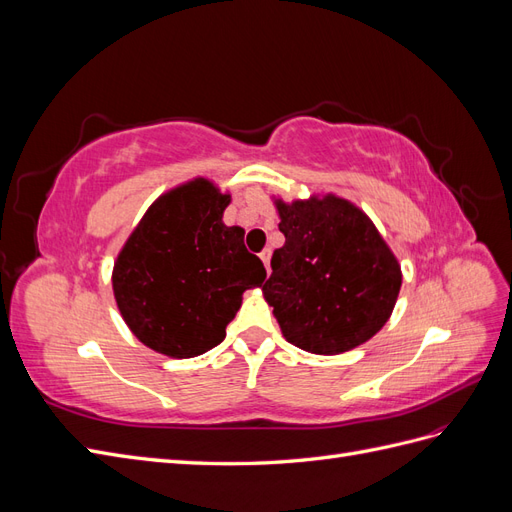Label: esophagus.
Instances as JSON below:
<instances>
[{
	"label": "esophagus",
	"mask_w": 512,
	"mask_h": 512,
	"mask_svg": "<svg viewBox=\"0 0 512 512\" xmlns=\"http://www.w3.org/2000/svg\"><path fill=\"white\" fill-rule=\"evenodd\" d=\"M260 260H262V265H265L267 273H271V250H269V247H267V250H262Z\"/></svg>",
	"instance_id": "34e87169"
}]
</instances>
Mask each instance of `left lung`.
<instances>
[{"label": "left lung", "mask_w": 512, "mask_h": 512, "mask_svg": "<svg viewBox=\"0 0 512 512\" xmlns=\"http://www.w3.org/2000/svg\"><path fill=\"white\" fill-rule=\"evenodd\" d=\"M286 243L262 286L286 342L312 354L365 344L391 318L401 267L369 215L337 194L273 196Z\"/></svg>", "instance_id": "1"}]
</instances>
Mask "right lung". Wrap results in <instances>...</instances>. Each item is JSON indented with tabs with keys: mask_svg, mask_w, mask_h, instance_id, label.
Returning a JSON list of instances; mask_svg holds the SVG:
<instances>
[{
	"mask_svg": "<svg viewBox=\"0 0 512 512\" xmlns=\"http://www.w3.org/2000/svg\"><path fill=\"white\" fill-rule=\"evenodd\" d=\"M230 194L207 177L175 185L153 200L119 250L113 294L138 342L170 359L218 346L247 288L267 271L226 226Z\"/></svg>",
	"mask_w": 512,
	"mask_h": 512,
	"instance_id": "right-lung-1",
	"label": "right lung"
}]
</instances>
